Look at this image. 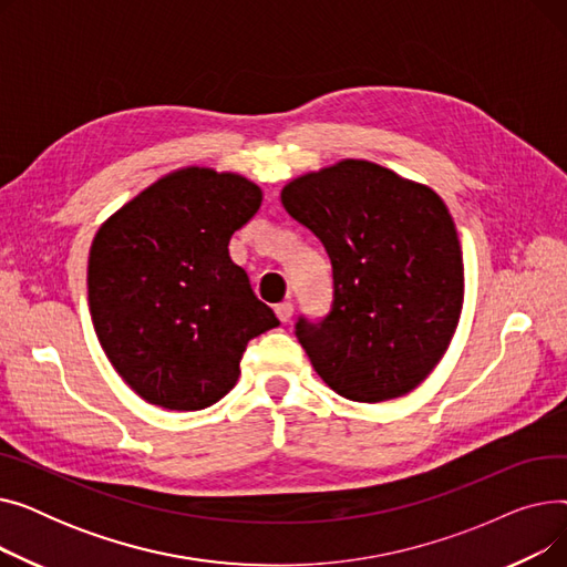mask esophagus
<instances>
[{
	"label": "esophagus",
	"mask_w": 567,
	"mask_h": 567,
	"mask_svg": "<svg viewBox=\"0 0 567 567\" xmlns=\"http://www.w3.org/2000/svg\"><path fill=\"white\" fill-rule=\"evenodd\" d=\"M291 315H293V306H291L289 301L276 306V317H278L282 323H287V321L291 319Z\"/></svg>",
	"instance_id": "obj_1"
}]
</instances>
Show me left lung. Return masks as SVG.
<instances>
[{"instance_id": "8db88e82", "label": "left lung", "mask_w": 567, "mask_h": 567, "mask_svg": "<svg viewBox=\"0 0 567 567\" xmlns=\"http://www.w3.org/2000/svg\"><path fill=\"white\" fill-rule=\"evenodd\" d=\"M285 212L333 266L331 312L299 317L317 374L353 402L411 393L457 329L464 264L443 199L370 161H340L289 182Z\"/></svg>"}]
</instances>
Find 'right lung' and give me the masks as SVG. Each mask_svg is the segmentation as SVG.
I'll return each instance as SVG.
<instances>
[{
  "label": "right lung",
  "instance_id": "right-lung-1",
  "mask_svg": "<svg viewBox=\"0 0 567 567\" xmlns=\"http://www.w3.org/2000/svg\"><path fill=\"white\" fill-rule=\"evenodd\" d=\"M259 206L261 190L246 176L184 167L96 231L89 312L110 363L148 404H216L241 374L248 342L280 323L227 248Z\"/></svg>",
  "mask_w": 567,
  "mask_h": 567
}]
</instances>
